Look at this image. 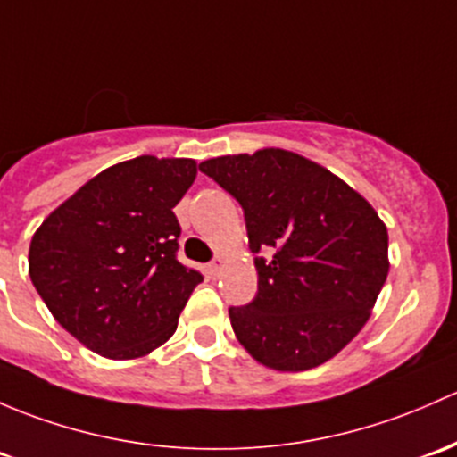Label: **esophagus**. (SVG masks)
<instances>
[{
    "instance_id": "esophagus-1",
    "label": "esophagus",
    "mask_w": 457,
    "mask_h": 457,
    "mask_svg": "<svg viewBox=\"0 0 457 457\" xmlns=\"http://www.w3.org/2000/svg\"><path fill=\"white\" fill-rule=\"evenodd\" d=\"M223 267H225V261L220 256H216L212 262H210V273H212V276H219L220 271H223Z\"/></svg>"
}]
</instances>
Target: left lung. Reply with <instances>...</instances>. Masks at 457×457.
I'll list each match as a JSON object with an SVG mask.
<instances>
[{
  "label": "left lung",
  "instance_id": "8db88e82",
  "mask_svg": "<svg viewBox=\"0 0 457 457\" xmlns=\"http://www.w3.org/2000/svg\"><path fill=\"white\" fill-rule=\"evenodd\" d=\"M243 205L258 293L232 306L241 345L262 366L302 372L333 359L372 315L390 271L387 228L344 179L285 148L199 164Z\"/></svg>",
  "mask_w": 457,
  "mask_h": 457
}]
</instances>
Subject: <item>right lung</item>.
<instances>
[{
    "mask_svg": "<svg viewBox=\"0 0 457 457\" xmlns=\"http://www.w3.org/2000/svg\"><path fill=\"white\" fill-rule=\"evenodd\" d=\"M196 177L188 157L142 155L104 168L46 216L28 271L54 320L107 359H137L177 330L204 280L177 261L172 212Z\"/></svg>",
    "mask_w": 457,
    "mask_h": 457,
    "instance_id": "add662e5",
    "label": "right lung"
}]
</instances>
